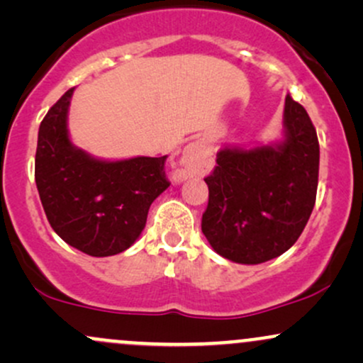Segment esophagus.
Here are the masks:
<instances>
[{
	"label": "esophagus",
	"instance_id": "1",
	"mask_svg": "<svg viewBox=\"0 0 363 363\" xmlns=\"http://www.w3.org/2000/svg\"><path fill=\"white\" fill-rule=\"evenodd\" d=\"M208 145L205 141H196V143H191L189 147L186 148L184 155H182L181 162L174 170L172 177L176 182L184 181L187 177H193L201 174L203 167L206 165L208 158Z\"/></svg>",
	"mask_w": 363,
	"mask_h": 363
}]
</instances>
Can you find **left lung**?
<instances>
[{
	"label": "left lung",
	"mask_w": 363,
	"mask_h": 363,
	"mask_svg": "<svg viewBox=\"0 0 363 363\" xmlns=\"http://www.w3.org/2000/svg\"><path fill=\"white\" fill-rule=\"evenodd\" d=\"M318 177V133L307 111L286 95L281 141L216 153V167L205 179L203 234L220 256L240 264L278 257L306 228Z\"/></svg>",
	"instance_id": "8db88e82"
}]
</instances>
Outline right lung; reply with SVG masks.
<instances>
[{
	"label": "right lung",
	"instance_id": "1",
	"mask_svg": "<svg viewBox=\"0 0 363 363\" xmlns=\"http://www.w3.org/2000/svg\"><path fill=\"white\" fill-rule=\"evenodd\" d=\"M69 89L39 128L35 184L52 230L78 251L114 256L135 244L150 205L170 186L165 157L101 160L72 143Z\"/></svg>",
	"mask_w": 363,
	"mask_h": 363
}]
</instances>
